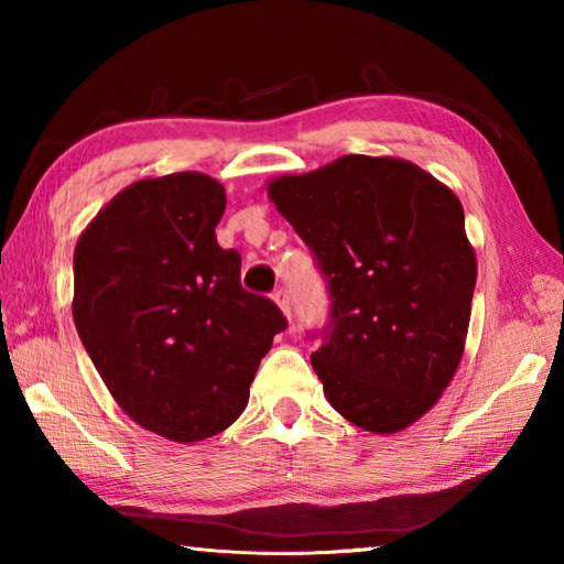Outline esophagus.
<instances>
[{
  "label": "esophagus",
  "instance_id": "1",
  "mask_svg": "<svg viewBox=\"0 0 564 564\" xmlns=\"http://www.w3.org/2000/svg\"><path fill=\"white\" fill-rule=\"evenodd\" d=\"M273 301L279 303V307L283 310V315L289 317V319H293V307H291V293L285 291V289H279L273 293Z\"/></svg>",
  "mask_w": 564,
  "mask_h": 564
}]
</instances>
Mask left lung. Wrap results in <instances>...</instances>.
I'll list each match as a JSON object with an SVG mask.
<instances>
[{"label":"left lung","instance_id":"left-lung-1","mask_svg":"<svg viewBox=\"0 0 564 564\" xmlns=\"http://www.w3.org/2000/svg\"><path fill=\"white\" fill-rule=\"evenodd\" d=\"M269 196L313 251L329 317L310 356L329 404L392 434L446 390L465 349L477 263L451 188L392 158L346 154Z\"/></svg>","mask_w":564,"mask_h":564}]
</instances>
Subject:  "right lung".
<instances>
[{"instance_id": "right-lung-1", "label": "right lung", "mask_w": 564, "mask_h": 564, "mask_svg": "<svg viewBox=\"0 0 564 564\" xmlns=\"http://www.w3.org/2000/svg\"><path fill=\"white\" fill-rule=\"evenodd\" d=\"M225 188L182 172L123 188L79 237V339L123 412L172 441L220 434L242 414L261 358L289 327L242 289L215 225Z\"/></svg>"}]
</instances>
